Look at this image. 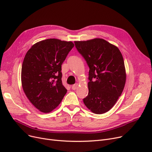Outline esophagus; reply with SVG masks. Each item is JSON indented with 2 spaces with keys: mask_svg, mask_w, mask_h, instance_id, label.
Instances as JSON below:
<instances>
[{
  "mask_svg": "<svg viewBox=\"0 0 152 152\" xmlns=\"http://www.w3.org/2000/svg\"><path fill=\"white\" fill-rule=\"evenodd\" d=\"M77 87H78V84H77V83H76V84H74V85L72 86V87H71V89H73V90H76V89L77 88Z\"/></svg>",
  "mask_w": 152,
  "mask_h": 152,
  "instance_id": "1",
  "label": "esophagus"
}]
</instances>
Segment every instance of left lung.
Listing matches in <instances>:
<instances>
[{
    "label": "left lung",
    "instance_id": "left-lung-1",
    "mask_svg": "<svg viewBox=\"0 0 152 152\" xmlns=\"http://www.w3.org/2000/svg\"><path fill=\"white\" fill-rule=\"evenodd\" d=\"M75 44L89 67V93L84 103L94 113H105L115 105L125 86L123 55L116 46L103 39Z\"/></svg>",
    "mask_w": 152,
    "mask_h": 152
}]
</instances>
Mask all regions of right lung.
Returning <instances> with one entry per match:
<instances>
[{"label":"right lung","instance_id":"obj_1","mask_svg":"<svg viewBox=\"0 0 152 152\" xmlns=\"http://www.w3.org/2000/svg\"><path fill=\"white\" fill-rule=\"evenodd\" d=\"M74 44L48 39L31 47L23 60L21 84L26 97L37 109L49 113L58 107L67 90L61 81V65Z\"/></svg>","mask_w":152,"mask_h":152}]
</instances>
